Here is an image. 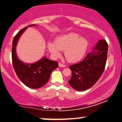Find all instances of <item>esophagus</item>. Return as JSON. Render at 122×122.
Wrapping results in <instances>:
<instances>
[{"label":"esophagus","instance_id":"esophagus-1","mask_svg":"<svg viewBox=\"0 0 122 122\" xmlns=\"http://www.w3.org/2000/svg\"><path fill=\"white\" fill-rule=\"evenodd\" d=\"M59 67H65L66 65H63V64H62V63L60 62V63H59Z\"/></svg>","mask_w":122,"mask_h":122}]
</instances>
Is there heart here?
Returning <instances> with one entry per match:
<instances>
[{"instance_id": "obj_1", "label": "heart", "mask_w": 122, "mask_h": 122, "mask_svg": "<svg viewBox=\"0 0 122 122\" xmlns=\"http://www.w3.org/2000/svg\"><path fill=\"white\" fill-rule=\"evenodd\" d=\"M88 47L86 38L80 35L70 32L58 37L54 43L49 42L47 44L48 51L54 57L61 55L60 51H64L66 59L71 63H76L83 59Z\"/></svg>"}]
</instances>
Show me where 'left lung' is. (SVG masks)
<instances>
[{
  "mask_svg": "<svg viewBox=\"0 0 122 122\" xmlns=\"http://www.w3.org/2000/svg\"><path fill=\"white\" fill-rule=\"evenodd\" d=\"M107 51V42L105 40H100L82 61L69 66L71 77L68 83L71 87L83 91L97 82L105 69Z\"/></svg>",
  "mask_w": 122,
  "mask_h": 122,
  "instance_id": "8db88e82",
  "label": "left lung"
}]
</instances>
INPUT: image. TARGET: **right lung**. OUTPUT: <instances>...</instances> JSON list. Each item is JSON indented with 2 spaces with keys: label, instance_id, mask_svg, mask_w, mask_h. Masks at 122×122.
Wrapping results in <instances>:
<instances>
[{
  "label": "right lung",
  "instance_id": "obj_1",
  "mask_svg": "<svg viewBox=\"0 0 122 122\" xmlns=\"http://www.w3.org/2000/svg\"><path fill=\"white\" fill-rule=\"evenodd\" d=\"M36 25H30L19 31L13 38L12 49V64L17 75L25 85L34 89L40 88L47 84L52 71L59 66L57 62L50 60L46 57L33 63H28L20 60L17 56L16 46L20 36L28 27Z\"/></svg>",
  "mask_w": 122,
  "mask_h": 122
}]
</instances>
